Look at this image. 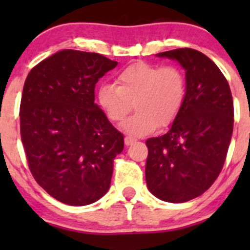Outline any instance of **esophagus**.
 Masks as SVG:
<instances>
[{
  "mask_svg": "<svg viewBox=\"0 0 250 250\" xmlns=\"http://www.w3.org/2000/svg\"><path fill=\"white\" fill-rule=\"evenodd\" d=\"M135 141H137V139H135V138H133V137H129V135L125 138V145H127V146L132 145V144H134Z\"/></svg>",
  "mask_w": 250,
  "mask_h": 250,
  "instance_id": "34e87169",
  "label": "esophagus"
}]
</instances>
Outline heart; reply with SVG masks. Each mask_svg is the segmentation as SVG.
<instances>
[{
  "label": "heart",
  "instance_id": "obj_1",
  "mask_svg": "<svg viewBox=\"0 0 250 250\" xmlns=\"http://www.w3.org/2000/svg\"><path fill=\"white\" fill-rule=\"evenodd\" d=\"M186 97V78L174 65L157 66L135 62L123 69L116 85L103 84L98 102L112 122H121L135 106L137 113L121 128L134 137H143L167 127L178 117Z\"/></svg>",
  "mask_w": 250,
  "mask_h": 250
}]
</instances>
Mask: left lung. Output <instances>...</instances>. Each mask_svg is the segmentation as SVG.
Wrapping results in <instances>:
<instances>
[{
	"instance_id": "obj_1",
	"label": "left lung",
	"mask_w": 250,
	"mask_h": 250,
	"mask_svg": "<svg viewBox=\"0 0 250 250\" xmlns=\"http://www.w3.org/2000/svg\"><path fill=\"white\" fill-rule=\"evenodd\" d=\"M185 70L186 97L165 135L146 140V185L155 197L184 203L206 192L223 169L233 130V102L223 72L191 48L158 53Z\"/></svg>"
}]
</instances>
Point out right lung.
I'll list each match as a JSON object with an SVG mask.
<instances>
[{
    "instance_id": "add662e5",
    "label": "right lung",
    "mask_w": 250,
    "mask_h": 250,
    "mask_svg": "<svg viewBox=\"0 0 250 250\" xmlns=\"http://www.w3.org/2000/svg\"><path fill=\"white\" fill-rule=\"evenodd\" d=\"M116 66L98 53L62 49L25 80L21 143L35 180L59 202L87 206L109 191L125 140L94 103V88Z\"/></svg>"
}]
</instances>
